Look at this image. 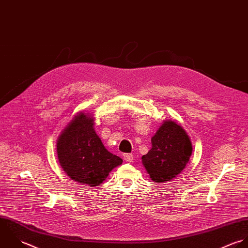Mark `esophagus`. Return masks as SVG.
<instances>
[{"label":"esophagus","instance_id":"34e87169","mask_svg":"<svg viewBox=\"0 0 248 248\" xmlns=\"http://www.w3.org/2000/svg\"><path fill=\"white\" fill-rule=\"evenodd\" d=\"M123 158H124V160H125L126 162L131 163V162L133 161V159H134V156H133V154H131V153H126V154L123 155Z\"/></svg>","mask_w":248,"mask_h":248}]
</instances>
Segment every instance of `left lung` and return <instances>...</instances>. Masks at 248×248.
Returning <instances> with one entry per match:
<instances>
[{
  "label": "left lung",
  "instance_id": "obj_1",
  "mask_svg": "<svg viewBox=\"0 0 248 248\" xmlns=\"http://www.w3.org/2000/svg\"><path fill=\"white\" fill-rule=\"evenodd\" d=\"M151 142L152 148L141 158L151 180L156 183L172 180L181 173L191 156L188 136L176 122L165 121Z\"/></svg>",
  "mask_w": 248,
  "mask_h": 248
}]
</instances>
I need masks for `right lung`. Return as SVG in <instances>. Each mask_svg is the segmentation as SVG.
<instances>
[{
  "label": "right lung",
  "mask_w": 248,
  "mask_h": 248,
  "mask_svg": "<svg viewBox=\"0 0 248 248\" xmlns=\"http://www.w3.org/2000/svg\"><path fill=\"white\" fill-rule=\"evenodd\" d=\"M60 164L66 174L81 184L97 186L122 159L109 153L93 128V118L78 114L57 143Z\"/></svg>",
  "instance_id": "add662e5"
}]
</instances>
